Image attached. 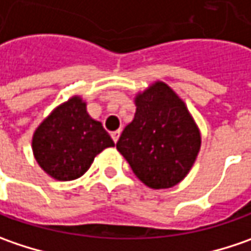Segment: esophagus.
<instances>
[{"label": "esophagus", "mask_w": 251, "mask_h": 251, "mask_svg": "<svg viewBox=\"0 0 251 251\" xmlns=\"http://www.w3.org/2000/svg\"><path fill=\"white\" fill-rule=\"evenodd\" d=\"M111 136H112L114 142L116 143V142H118V139H119V136H121V130H115V132H112V133H111Z\"/></svg>", "instance_id": "esophagus-1"}]
</instances>
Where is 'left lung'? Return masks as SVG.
<instances>
[{
  "label": "left lung",
  "instance_id": "8db88e82",
  "mask_svg": "<svg viewBox=\"0 0 251 251\" xmlns=\"http://www.w3.org/2000/svg\"><path fill=\"white\" fill-rule=\"evenodd\" d=\"M136 112L116 149L132 171L153 190L182 181L201 149V132L184 101L166 82L156 81L135 98Z\"/></svg>",
  "mask_w": 251,
  "mask_h": 251
}]
</instances>
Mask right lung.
<instances>
[{
	"mask_svg": "<svg viewBox=\"0 0 251 251\" xmlns=\"http://www.w3.org/2000/svg\"><path fill=\"white\" fill-rule=\"evenodd\" d=\"M114 146L102 124L88 115L87 102L78 95L56 106L32 137L33 156L40 169L59 181L81 177L97 154Z\"/></svg>",
	"mask_w": 251,
	"mask_h": 251,
	"instance_id": "right-lung-1",
	"label": "right lung"
}]
</instances>
